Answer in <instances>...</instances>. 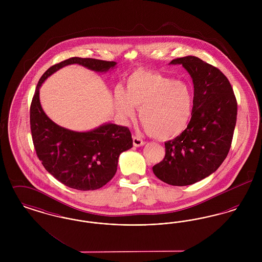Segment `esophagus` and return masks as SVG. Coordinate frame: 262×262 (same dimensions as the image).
Segmentation results:
<instances>
[{"instance_id":"1","label":"esophagus","mask_w":262,"mask_h":262,"mask_svg":"<svg viewBox=\"0 0 262 262\" xmlns=\"http://www.w3.org/2000/svg\"><path fill=\"white\" fill-rule=\"evenodd\" d=\"M133 141H134V145H135V146H137V147L142 146V145H144V144H145V141H144V140H142L140 137H133Z\"/></svg>"}]
</instances>
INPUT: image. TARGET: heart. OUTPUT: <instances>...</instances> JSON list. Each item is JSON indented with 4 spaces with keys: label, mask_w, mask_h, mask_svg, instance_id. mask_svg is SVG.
<instances>
[{
    "label": "heart",
    "mask_w": 262,
    "mask_h": 262,
    "mask_svg": "<svg viewBox=\"0 0 262 262\" xmlns=\"http://www.w3.org/2000/svg\"><path fill=\"white\" fill-rule=\"evenodd\" d=\"M118 112L134 119L136 108L147 135L156 139L179 136L187 127L192 115L193 92L190 86L171 77L147 71H137L126 81L125 93L115 92Z\"/></svg>",
    "instance_id": "b5f03b06"
}]
</instances>
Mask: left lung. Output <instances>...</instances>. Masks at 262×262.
I'll return each mask as SVG.
<instances>
[{"label": "left lung", "instance_id": "1", "mask_svg": "<svg viewBox=\"0 0 262 262\" xmlns=\"http://www.w3.org/2000/svg\"><path fill=\"white\" fill-rule=\"evenodd\" d=\"M193 81V109L187 128L165 142V157L152 170L164 183L188 186L214 173L231 148L237 103L226 75L194 56L174 59Z\"/></svg>", "mask_w": 262, "mask_h": 262}]
</instances>
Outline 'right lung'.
I'll return each mask as SVG.
<instances>
[{
    "instance_id": "1",
    "label": "right lung",
    "mask_w": 262,
    "mask_h": 262,
    "mask_svg": "<svg viewBox=\"0 0 262 262\" xmlns=\"http://www.w3.org/2000/svg\"><path fill=\"white\" fill-rule=\"evenodd\" d=\"M78 63L95 72H107L116 62L74 57L49 68L38 81L30 105V129L39 160L54 178L78 190H94L110 182L119 156L133 147L128 127L107 124L88 133L73 132L55 124L44 113L39 88L53 73Z\"/></svg>"
}]
</instances>
